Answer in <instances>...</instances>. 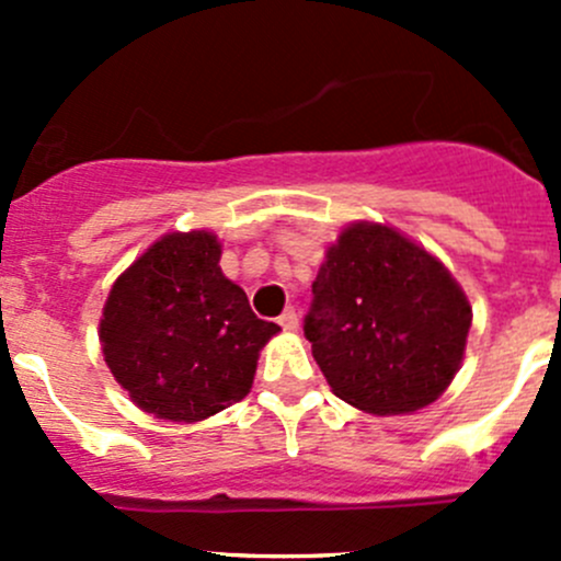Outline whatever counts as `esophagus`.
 <instances>
[{"mask_svg": "<svg viewBox=\"0 0 561 561\" xmlns=\"http://www.w3.org/2000/svg\"><path fill=\"white\" fill-rule=\"evenodd\" d=\"M279 325L285 328V331H298V312L296 309H285V312H282V317H279Z\"/></svg>", "mask_w": 561, "mask_h": 561, "instance_id": "obj_1", "label": "esophagus"}]
</instances>
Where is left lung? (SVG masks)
Listing matches in <instances>:
<instances>
[{"instance_id":"8db88e82","label":"left lung","mask_w":561,"mask_h":561,"mask_svg":"<svg viewBox=\"0 0 561 561\" xmlns=\"http://www.w3.org/2000/svg\"><path fill=\"white\" fill-rule=\"evenodd\" d=\"M304 333L328 386L369 415L434 404L461 369L472 307L443 260L382 222L325 249Z\"/></svg>"}]
</instances>
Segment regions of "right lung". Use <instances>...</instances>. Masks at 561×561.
Instances as JSON below:
<instances>
[{
    "label": "right lung",
    "instance_id": "obj_1",
    "mask_svg": "<svg viewBox=\"0 0 561 561\" xmlns=\"http://www.w3.org/2000/svg\"><path fill=\"white\" fill-rule=\"evenodd\" d=\"M211 230L165 233L118 274L100 320L103 358L135 407L173 423L217 415L249 393L260 350L282 331L219 268Z\"/></svg>",
    "mask_w": 561,
    "mask_h": 561
}]
</instances>
